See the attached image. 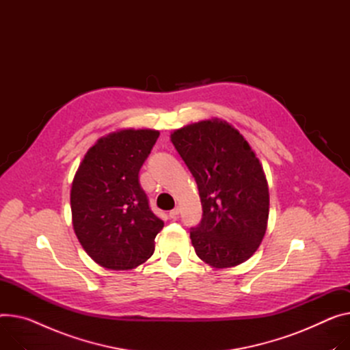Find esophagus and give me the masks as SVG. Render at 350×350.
I'll return each mask as SVG.
<instances>
[{
  "instance_id": "obj_1",
  "label": "esophagus",
  "mask_w": 350,
  "mask_h": 350,
  "mask_svg": "<svg viewBox=\"0 0 350 350\" xmlns=\"http://www.w3.org/2000/svg\"><path fill=\"white\" fill-rule=\"evenodd\" d=\"M178 214H179V207H175V208H172V210L168 213V216H170L171 219H176Z\"/></svg>"
}]
</instances>
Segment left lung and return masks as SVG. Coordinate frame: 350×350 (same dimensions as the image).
I'll return each mask as SVG.
<instances>
[{"label":"left lung","instance_id":"obj_1","mask_svg":"<svg viewBox=\"0 0 350 350\" xmlns=\"http://www.w3.org/2000/svg\"><path fill=\"white\" fill-rule=\"evenodd\" d=\"M171 142L198 183L203 214L191 228L196 255L216 269L248 260L269 217L267 180L254 150L220 119L183 126Z\"/></svg>","mask_w":350,"mask_h":350}]
</instances>
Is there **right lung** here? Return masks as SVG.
Returning a JSON list of instances; mask_svg holds the SVG:
<instances>
[{"mask_svg": "<svg viewBox=\"0 0 350 350\" xmlns=\"http://www.w3.org/2000/svg\"><path fill=\"white\" fill-rule=\"evenodd\" d=\"M158 136L151 129L113 131L87 151L75 172L70 195L74 232L106 269L127 271L144 263L164 227L139 182Z\"/></svg>", "mask_w": 350, "mask_h": 350, "instance_id": "1", "label": "right lung"}]
</instances>
